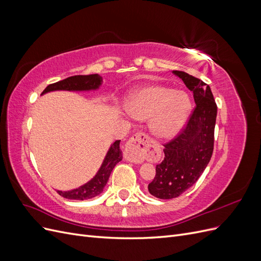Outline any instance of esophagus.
Returning a JSON list of instances; mask_svg holds the SVG:
<instances>
[{
	"instance_id": "obj_1",
	"label": "esophagus",
	"mask_w": 261,
	"mask_h": 261,
	"mask_svg": "<svg viewBox=\"0 0 261 261\" xmlns=\"http://www.w3.org/2000/svg\"><path fill=\"white\" fill-rule=\"evenodd\" d=\"M151 140L145 133L138 132L126 144L125 158L129 162L141 163L148 155Z\"/></svg>"
}]
</instances>
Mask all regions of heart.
<instances>
[{"instance_id": "obj_1", "label": "heart", "mask_w": 261, "mask_h": 261, "mask_svg": "<svg viewBox=\"0 0 261 261\" xmlns=\"http://www.w3.org/2000/svg\"><path fill=\"white\" fill-rule=\"evenodd\" d=\"M126 110L134 120L149 118V129L152 135L167 139L175 136L187 121L191 100L181 90L149 85L132 93Z\"/></svg>"}]
</instances>
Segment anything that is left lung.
<instances>
[{
	"instance_id": "8db88e82",
	"label": "left lung",
	"mask_w": 261,
	"mask_h": 261,
	"mask_svg": "<svg viewBox=\"0 0 261 261\" xmlns=\"http://www.w3.org/2000/svg\"><path fill=\"white\" fill-rule=\"evenodd\" d=\"M193 91L195 108L177 135L163 144L164 159L156 164L148 191L160 199L176 198L200 177L215 144L217 103L209 85L181 70H173Z\"/></svg>"
}]
</instances>
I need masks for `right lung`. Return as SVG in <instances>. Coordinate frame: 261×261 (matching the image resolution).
I'll return each instance as SVG.
<instances>
[{
	"mask_svg": "<svg viewBox=\"0 0 261 261\" xmlns=\"http://www.w3.org/2000/svg\"><path fill=\"white\" fill-rule=\"evenodd\" d=\"M102 77L98 74L92 75H76L70 76L66 80L60 81L49 85L43 90L42 94L53 90H91L97 89L101 85ZM122 160V151L120 149V140H116L115 143L109 149L106 159L102 163L100 170L98 171L97 175L94 176L88 183L81 186L80 188L73 189L69 192H61L58 191L59 195L64 197L66 199L74 200H86L93 198L98 196L103 191L105 186L108 183V179L111 174L112 170Z\"/></svg>",
	"mask_w": 261,
	"mask_h": 261,
	"instance_id": "obj_1",
	"label": "right lung"
}]
</instances>
